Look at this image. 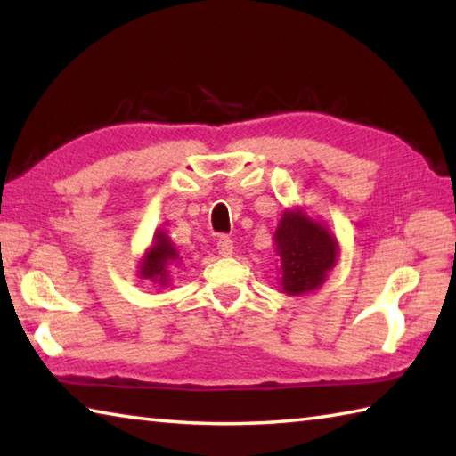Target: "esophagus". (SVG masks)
I'll list each match as a JSON object with an SVG mask.
<instances>
[{
	"label": "esophagus",
	"mask_w": 456,
	"mask_h": 456,
	"mask_svg": "<svg viewBox=\"0 0 456 456\" xmlns=\"http://www.w3.org/2000/svg\"><path fill=\"white\" fill-rule=\"evenodd\" d=\"M217 251H219V256L221 257H229V256H233V241H231L229 237H219V241H217Z\"/></svg>",
	"instance_id": "obj_1"
}]
</instances>
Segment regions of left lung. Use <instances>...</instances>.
Listing matches in <instances>:
<instances>
[{"label":"left lung","mask_w":456,"mask_h":456,"mask_svg":"<svg viewBox=\"0 0 456 456\" xmlns=\"http://www.w3.org/2000/svg\"><path fill=\"white\" fill-rule=\"evenodd\" d=\"M273 243L280 257V288L288 296L320 289L339 259L334 233L310 217L304 207H289L281 213Z\"/></svg>","instance_id":"obj_1"}]
</instances>
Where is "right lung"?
Returning a JSON list of instances; mask_svg holds the SVG:
<instances>
[{"mask_svg":"<svg viewBox=\"0 0 456 456\" xmlns=\"http://www.w3.org/2000/svg\"><path fill=\"white\" fill-rule=\"evenodd\" d=\"M181 253L163 229H157L152 235L151 245L146 247L141 261H138V277L146 281L159 283L160 288L171 283V273L175 267L181 265Z\"/></svg>","mask_w":456,"mask_h":456,"instance_id":"1","label":"right lung"}]
</instances>
